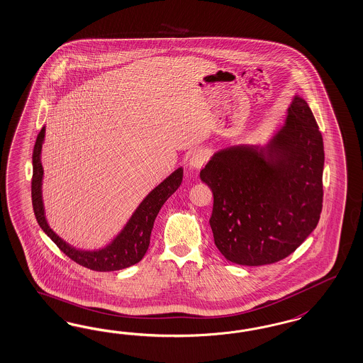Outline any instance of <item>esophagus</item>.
I'll return each instance as SVG.
<instances>
[{"label":"esophagus","instance_id":"34e87169","mask_svg":"<svg viewBox=\"0 0 363 363\" xmlns=\"http://www.w3.org/2000/svg\"><path fill=\"white\" fill-rule=\"evenodd\" d=\"M207 160H208L207 153L204 152V151H201V150H198V151H195V152L191 155V157H189V165H191L192 168H195V169H199L204 164L207 163Z\"/></svg>","mask_w":363,"mask_h":363}]
</instances>
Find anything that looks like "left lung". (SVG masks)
Here are the masks:
<instances>
[{
    "mask_svg": "<svg viewBox=\"0 0 363 363\" xmlns=\"http://www.w3.org/2000/svg\"><path fill=\"white\" fill-rule=\"evenodd\" d=\"M323 164L320 130L299 96L267 145L215 153L200 179L213 194L210 225L223 257L263 266L293 254L319 222Z\"/></svg>",
    "mask_w": 363,
    "mask_h": 363,
    "instance_id": "obj_1",
    "label": "left lung"
}]
</instances>
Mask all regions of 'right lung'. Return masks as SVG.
I'll return each mask as SVG.
<instances>
[{
	"instance_id": "add662e5",
	"label": "right lung",
	"mask_w": 363,
	"mask_h": 363,
	"mask_svg": "<svg viewBox=\"0 0 363 363\" xmlns=\"http://www.w3.org/2000/svg\"><path fill=\"white\" fill-rule=\"evenodd\" d=\"M44 136H45V127H43L40 130L35 140V150H33V176H32V204H33L35 219L40 224V227L43 228V231L56 243V246L59 247L67 257L86 269L106 272V271L127 269L139 263L150 246L153 222L159 211L163 207L167 199L182 184L183 169L177 168L175 172H172L164 180L163 183H160L148 194V196L141 201L138 210L135 211V213L129 219L124 230L117 235L111 245L97 251H82L67 245L61 238L50 230L45 219L43 196H41V183H43L44 169L40 159Z\"/></svg>"
}]
</instances>
